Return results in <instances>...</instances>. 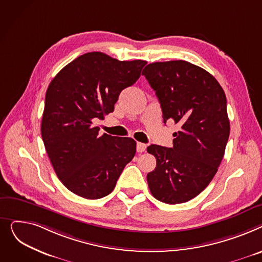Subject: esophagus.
Returning <instances> with one entry per match:
<instances>
[{
  "label": "esophagus",
  "instance_id": "obj_1",
  "mask_svg": "<svg viewBox=\"0 0 262 262\" xmlns=\"http://www.w3.org/2000/svg\"><path fill=\"white\" fill-rule=\"evenodd\" d=\"M136 150H137V152H144L146 150V145L143 143H137Z\"/></svg>",
  "mask_w": 262,
  "mask_h": 262
}]
</instances>
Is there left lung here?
<instances>
[{
	"instance_id": "obj_1",
	"label": "left lung",
	"mask_w": 262,
	"mask_h": 262,
	"mask_svg": "<svg viewBox=\"0 0 262 262\" xmlns=\"http://www.w3.org/2000/svg\"><path fill=\"white\" fill-rule=\"evenodd\" d=\"M143 75L156 91L165 124L180 127L172 148H147L157 159L148 186L161 202L185 203L207 187L223 159L229 136L226 96L212 75L184 60L150 63Z\"/></svg>"
}]
</instances>
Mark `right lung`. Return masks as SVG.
Masks as SVG:
<instances>
[{
    "label": "right lung",
    "instance_id": "right-lung-1",
    "mask_svg": "<svg viewBox=\"0 0 262 262\" xmlns=\"http://www.w3.org/2000/svg\"><path fill=\"white\" fill-rule=\"evenodd\" d=\"M146 64L92 52L73 60L51 81L41 135L57 177L75 194L95 200L111 193L134 158V140L100 136L94 121L114 111L120 92L136 82Z\"/></svg>",
    "mask_w": 262,
    "mask_h": 262
}]
</instances>
